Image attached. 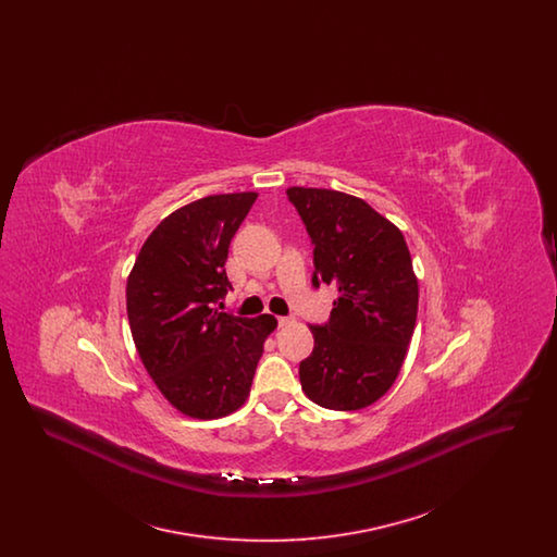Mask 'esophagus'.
Listing matches in <instances>:
<instances>
[{"instance_id": "obj_1", "label": "esophagus", "mask_w": 557, "mask_h": 557, "mask_svg": "<svg viewBox=\"0 0 557 557\" xmlns=\"http://www.w3.org/2000/svg\"><path fill=\"white\" fill-rule=\"evenodd\" d=\"M292 323H294V318H277V325L280 327H288Z\"/></svg>"}]
</instances>
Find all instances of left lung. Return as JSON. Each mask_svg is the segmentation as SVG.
I'll return each mask as SVG.
<instances>
[{
  "label": "left lung",
  "mask_w": 557,
  "mask_h": 557,
  "mask_svg": "<svg viewBox=\"0 0 557 557\" xmlns=\"http://www.w3.org/2000/svg\"><path fill=\"white\" fill-rule=\"evenodd\" d=\"M288 198L315 244L313 284L338 290L330 323L309 325L302 393L332 411L366 409L395 384L416 330L420 286L407 242L357 196L294 186Z\"/></svg>",
  "instance_id": "obj_1"
}]
</instances>
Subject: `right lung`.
I'll list each match as a JSON object with an SVG mask.
<instances>
[{
  "instance_id": "1",
  "label": "right lung",
  "mask_w": 557,
  "mask_h": 557,
  "mask_svg": "<svg viewBox=\"0 0 557 557\" xmlns=\"http://www.w3.org/2000/svg\"><path fill=\"white\" fill-rule=\"evenodd\" d=\"M257 191L216 194L171 212L144 242L127 277L137 355L157 388L194 420L225 418L246 403L273 315L219 313L232 288L225 261Z\"/></svg>"
}]
</instances>
